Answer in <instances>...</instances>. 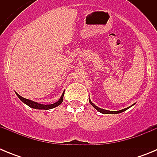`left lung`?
<instances>
[{
  "instance_id": "1",
  "label": "left lung",
  "mask_w": 157,
  "mask_h": 157,
  "mask_svg": "<svg viewBox=\"0 0 157 157\" xmlns=\"http://www.w3.org/2000/svg\"><path fill=\"white\" fill-rule=\"evenodd\" d=\"M90 103L91 105H93V107H94V109H97V110L98 111V112H101V113H103V114H118V113H121V112H124V111L127 110V109H128L129 108H130V107L132 106V105H131V106L128 107V108H127V109H122V110H120V111H116V112H112V111H108V110H105V109H100V108H98V106H96V105H94V103H92L90 100Z\"/></svg>"
}]
</instances>
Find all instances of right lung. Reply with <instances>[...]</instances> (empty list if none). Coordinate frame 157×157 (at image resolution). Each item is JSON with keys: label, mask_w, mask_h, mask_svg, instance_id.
I'll return each instance as SVG.
<instances>
[{"label": "right lung", "mask_w": 157, "mask_h": 157, "mask_svg": "<svg viewBox=\"0 0 157 157\" xmlns=\"http://www.w3.org/2000/svg\"><path fill=\"white\" fill-rule=\"evenodd\" d=\"M16 95L18 96V98L21 100L23 103H25L26 105H27L29 107H30V108H33V109H45V110H48V109H53V108H56V107H57L58 105H60V104L63 102V95H64V93H63V94H62L61 98H59V101H58L57 102H56V103L52 104V105H41V104H38V103H37V102H34V101H30V100L22 98L21 96L19 95L17 93H16Z\"/></svg>", "instance_id": "obj_1"}]
</instances>
